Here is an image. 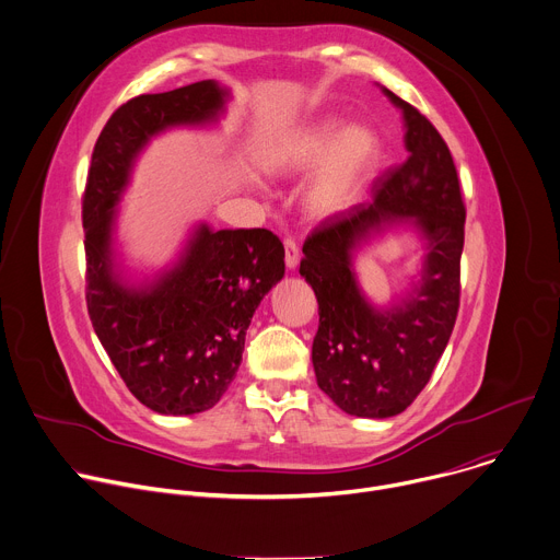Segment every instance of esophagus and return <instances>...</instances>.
<instances>
[{
  "instance_id": "1",
  "label": "esophagus",
  "mask_w": 560,
  "mask_h": 560,
  "mask_svg": "<svg viewBox=\"0 0 560 560\" xmlns=\"http://www.w3.org/2000/svg\"><path fill=\"white\" fill-rule=\"evenodd\" d=\"M283 246H285V266H288V270H294L299 266V259H301L299 246H296V242H294L292 236L283 238Z\"/></svg>"
}]
</instances>
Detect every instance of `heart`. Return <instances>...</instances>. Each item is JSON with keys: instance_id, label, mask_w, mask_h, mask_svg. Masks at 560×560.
Here are the masks:
<instances>
[{"instance_id": "heart-1", "label": "heart", "mask_w": 560, "mask_h": 560, "mask_svg": "<svg viewBox=\"0 0 560 560\" xmlns=\"http://www.w3.org/2000/svg\"><path fill=\"white\" fill-rule=\"evenodd\" d=\"M376 154L378 139L370 128H346L341 117L328 115L279 137L264 152L261 166L281 179L312 171L303 188V208L314 219H335L359 201Z\"/></svg>"}]
</instances>
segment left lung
<instances>
[{
    "label": "left lung",
    "mask_w": 560,
    "mask_h": 560,
    "mask_svg": "<svg viewBox=\"0 0 560 560\" xmlns=\"http://www.w3.org/2000/svg\"><path fill=\"white\" fill-rule=\"evenodd\" d=\"M381 91L404 113L406 162L374 184L370 201L314 228L299 268L318 301L316 383L343 412L365 419L401 415L430 381L456 322L465 236L447 143L415 106ZM398 224L422 236L420 279L389 306H374L358 283L353 255Z\"/></svg>",
    "instance_id": "left-lung-1"
}]
</instances>
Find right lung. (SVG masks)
Here are the masks:
<instances>
[{
	"label": "right lung",
	"mask_w": 560,
	"mask_h": 560,
	"mask_svg": "<svg viewBox=\"0 0 560 560\" xmlns=\"http://www.w3.org/2000/svg\"><path fill=\"white\" fill-rule=\"evenodd\" d=\"M230 91L214 79L139 95L104 126L84 192L86 303L119 376L159 415H199L234 381L261 299L283 279L285 250L266 228L197 223L179 257L152 277H126L115 250L117 206L137 156L171 128L212 126Z\"/></svg>",
	"instance_id": "right-lung-1"
}]
</instances>
